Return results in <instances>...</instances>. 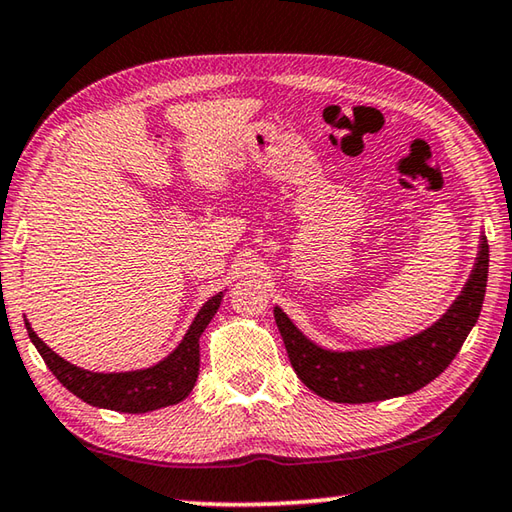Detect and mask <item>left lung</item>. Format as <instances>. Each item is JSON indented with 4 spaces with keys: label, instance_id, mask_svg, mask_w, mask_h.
Segmentation results:
<instances>
[{
    "label": "left lung",
    "instance_id": "left-lung-1",
    "mask_svg": "<svg viewBox=\"0 0 512 512\" xmlns=\"http://www.w3.org/2000/svg\"><path fill=\"white\" fill-rule=\"evenodd\" d=\"M488 253V239L481 235L479 253L461 296L436 323L397 343L366 350L320 348L293 325L280 307H275L277 329L302 384L339 404L381 402L420 391L452 363L479 320L488 284Z\"/></svg>",
    "mask_w": 512,
    "mask_h": 512
}]
</instances>
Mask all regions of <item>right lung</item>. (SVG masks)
<instances>
[{"label":"right lung","instance_id":"add662e5","mask_svg":"<svg viewBox=\"0 0 512 512\" xmlns=\"http://www.w3.org/2000/svg\"><path fill=\"white\" fill-rule=\"evenodd\" d=\"M223 291L216 293L198 309L196 318L189 325L183 341L176 350L167 354L155 366L126 372H94L74 366L49 348V345L33 332L29 320V339L36 345L40 357L45 359L47 368L54 372L56 379L69 393L81 397L83 402L99 409L121 411V413H149L162 406L183 402L192 393L196 384L198 368H201V334L210 325L216 311L221 307Z\"/></svg>","mask_w":512,"mask_h":512}]
</instances>
